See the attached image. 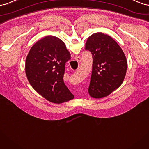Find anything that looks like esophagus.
I'll return each instance as SVG.
<instances>
[{"instance_id": "obj_1", "label": "esophagus", "mask_w": 149, "mask_h": 149, "mask_svg": "<svg viewBox=\"0 0 149 149\" xmlns=\"http://www.w3.org/2000/svg\"><path fill=\"white\" fill-rule=\"evenodd\" d=\"M75 59L77 61V62H80L81 61V57H79V56H76L75 57Z\"/></svg>"}]
</instances>
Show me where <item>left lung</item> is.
<instances>
[{
	"label": "left lung",
	"instance_id": "left-lung-1",
	"mask_svg": "<svg viewBox=\"0 0 149 149\" xmlns=\"http://www.w3.org/2000/svg\"><path fill=\"white\" fill-rule=\"evenodd\" d=\"M85 50L93 57L92 72L88 88L91 97H106L123 82L127 60L118 43L109 35L98 32L89 36Z\"/></svg>",
	"mask_w": 149,
	"mask_h": 149
}]
</instances>
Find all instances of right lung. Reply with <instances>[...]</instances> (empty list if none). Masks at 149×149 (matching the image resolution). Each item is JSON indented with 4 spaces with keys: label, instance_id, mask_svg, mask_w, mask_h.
Returning <instances> with one entry per match:
<instances>
[{
    "label": "right lung",
    "instance_id": "add662e5",
    "mask_svg": "<svg viewBox=\"0 0 149 149\" xmlns=\"http://www.w3.org/2000/svg\"><path fill=\"white\" fill-rule=\"evenodd\" d=\"M70 59L64 42L47 36L30 49L25 62V73L32 87L42 97L54 103L74 98L64 82L65 62Z\"/></svg>",
    "mask_w": 149,
    "mask_h": 149
}]
</instances>
